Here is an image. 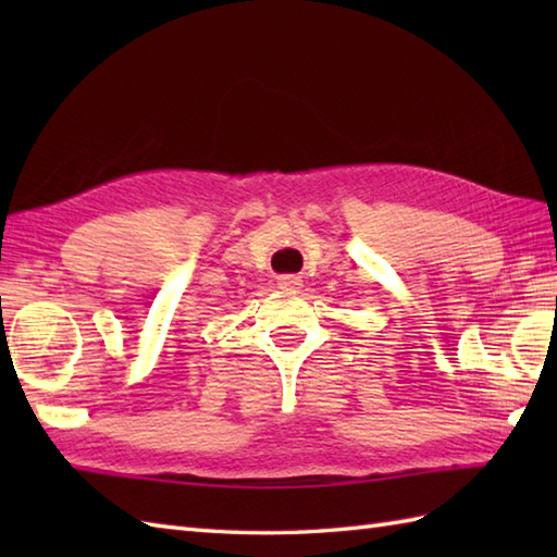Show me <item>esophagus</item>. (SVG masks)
<instances>
[{
  "label": "esophagus",
  "instance_id": "esophagus-1",
  "mask_svg": "<svg viewBox=\"0 0 557 557\" xmlns=\"http://www.w3.org/2000/svg\"><path fill=\"white\" fill-rule=\"evenodd\" d=\"M277 285H280V289L297 292V289H301L304 280L299 275H282V277H277Z\"/></svg>",
  "mask_w": 557,
  "mask_h": 557
}]
</instances>
